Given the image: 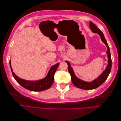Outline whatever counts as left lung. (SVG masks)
<instances>
[{
	"instance_id": "left-lung-1",
	"label": "left lung",
	"mask_w": 121,
	"mask_h": 121,
	"mask_svg": "<svg viewBox=\"0 0 121 121\" xmlns=\"http://www.w3.org/2000/svg\"><path fill=\"white\" fill-rule=\"evenodd\" d=\"M90 27L91 28V30L93 31L94 33H96L99 34L100 36L102 41L104 43L106 47L107 48V54L108 56V65L105 69L104 71L100 75L97 77L96 79L93 80V81L88 82L84 81L83 80H82L81 79H79L77 78L75 73L74 72V71L73 70L72 68L70 66V62L67 61H66V62L68 65V70L69 72L71 78V81L73 83V84L76 86V87L83 89V90H92L95 89L99 87L101 84H102L104 81L107 79L109 73L110 72L111 67H112V60H111V54L110 52V49H109V46L107 44V42L106 40L104 37V35L102 33V32L99 29V28H97L96 26L94 24L91 22H90Z\"/></svg>"
}]
</instances>
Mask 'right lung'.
Segmentation results:
<instances>
[{"label":"right lung","instance_id":"right-lung-1","mask_svg":"<svg viewBox=\"0 0 121 121\" xmlns=\"http://www.w3.org/2000/svg\"><path fill=\"white\" fill-rule=\"evenodd\" d=\"M9 63L13 76L16 81L25 89L34 91H44L49 89L51 87L54 81V74L60 65L59 63H57V64L52 66L48 72L47 75L45 78L37 80V81H27V80L20 78L17 76L13 71L10 60Z\"/></svg>","mask_w":121,"mask_h":121}]
</instances>
